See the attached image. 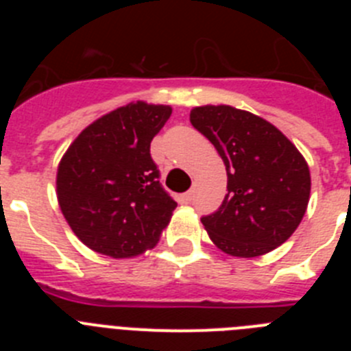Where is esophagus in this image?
Listing matches in <instances>:
<instances>
[{
  "label": "esophagus",
  "mask_w": 351,
  "mask_h": 351,
  "mask_svg": "<svg viewBox=\"0 0 351 351\" xmlns=\"http://www.w3.org/2000/svg\"><path fill=\"white\" fill-rule=\"evenodd\" d=\"M191 200H193V191H186L184 195H181V197H179V202L181 204H190Z\"/></svg>",
  "instance_id": "1"
}]
</instances>
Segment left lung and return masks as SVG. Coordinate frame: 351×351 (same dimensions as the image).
Returning <instances> with one entry per match:
<instances>
[{
    "label": "left lung",
    "mask_w": 351,
    "mask_h": 351,
    "mask_svg": "<svg viewBox=\"0 0 351 351\" xmlns=\"http://www.w3.org/2000/svg\"><path fill=\"white\" fill-rule=\"evenodd\" d=\"M190 121L226 169L228 193L216 213L202 218L214 246L237 258L281 246L302 221L311 193L299 149L269 121L230 105L193 107Z\"/></svg>",
    "instance_id": "1"
}]
</instances>
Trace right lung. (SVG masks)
Wrapping results in <instances>:
<instances>
[{
    "label": "right lung",
    "instance_id": "1",
    "mask_svg": "<svg viewBox=\"0 0 351 351\" xmlns=\"http://www.w3.org/2000/svg\"><path fill=\"white\" fill-rule=\"evenodd\" d=\"M170 114V105L130 101L86 126L61 158L58 204L89 250L133 258L160 241L178 204L161 188L149 147Z\"/></svg>",
    "mask_w": 351,
    "mask_h": 351
}]
</instances>
